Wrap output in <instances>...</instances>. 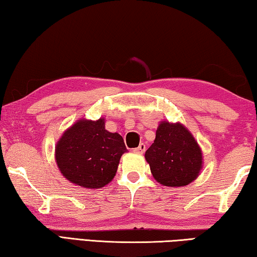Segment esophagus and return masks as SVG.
Instances as JSON below:
<instances>
[{
    "label": "esophagus",
    "mask_w": 257,
    "mask_h": 257,
    "mask_svg": "<svg viewBox=\"0 0 257 257\" xmlns=\"http://www.w3.org/2000/svg\"><path fill=\"white\" fill-rule=\"evenodd\" d=\"M145 150H146V145L143 144V143H142V144H139L138 147L134 149L133 152H135V153H137V154H143L145 152Z\"/></svg>",
    "instance_id": "obj_1"
}]
</instances>
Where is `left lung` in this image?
<instances>
[{"label":"left lung","instance_id":"1","mask_svg":"<svg viewBox=\"0 0 257 257\" xmlns=\"http://www.w3.org/2000/svg\"><path fill=\"white\" fill-rule=\"evenodd\" d=\"M151 172L163 186L184 187L198 177L203 156L193 135L181 123L162 121L145 153Z\"/></svg>","mask_w":257,"mask_h":257}]
</instances>
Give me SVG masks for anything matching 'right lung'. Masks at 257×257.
Listing matches in <instances>:
<instances>
[{
	"instance_id": "1",
	"label": "right lung",
	"mask_w": 257,
	"mask_h": 257,
	"mask_svg": "<svg viewBox=\"0 0 257 257\" xmlns=\"http://www.w3.org/2000/svg\"><path fill=\"white\" fill-rule=\"evenodd\" d=\"M125 149L118 133L105 129L104 119H81L63 133L55 160L63 177L84 188H102L112 181Z\"/></svg>"
}]
</instances>
